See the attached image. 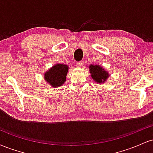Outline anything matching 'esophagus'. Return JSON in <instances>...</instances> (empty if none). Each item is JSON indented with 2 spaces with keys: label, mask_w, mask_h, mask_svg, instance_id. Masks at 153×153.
Instances as JSON below:
<instances>
[{
  "label": "esophagus",
  "mask_w": 153,
  "mask_h": 153,
  "mask_svg": "<svg viewBox=\"0 0 153 153\" xmlns=\"http://www.w3.org/2000/svg\"><path fill=\"white\" fill-rule=\"evenodd\" d=\"M76 65L77 68H82V62H78L76 63V65Z\"/></svg>",
  "instance_id": "obj_1"
}]
</instances>
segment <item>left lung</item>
Returning <instances> with one entry per match:
<instances>
[{
    "label": "left lung",
    "mask_w": 153,
    "mask_h": 153,
    "mask_svg": "<svg viewBox=\"0 0 153 153\" xmlns=\"http://www.w3.org/2000/svg\"><path fill=\"white\" fill-rule=\"evenodd\" d=\"M89 72L93 80L98 83H103L106 82L108 77L110 76L108 72L99 65H90Z\"/></svg>",
    "instance_id": "1"
}]
</instances>
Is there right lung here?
<instances>
[{
	"mask_svg": "<svg viewBox=\"0 0 153 153\" xmlns=\"http://www.w3.org/2000/svg\"><path fill=\"white\" fill-rule=\"evenodd\" d=\"M68 69L69 68L67 65L57 63L45 72L44 79L52 87L58 88L62 86L66 81Z\"/></svg>",
	"mask_w": 153,
	"mask_h": 153,
	"instance_id": "right-lung-1",
	"label": "right lung"
}]
</instances>
